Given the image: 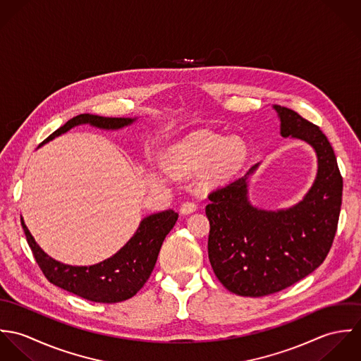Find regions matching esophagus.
I'll list each match as a JSON object with an SVG mask.
<instances>
[{
  "label": "esophagus",
  "mask_w": 361,
  "mask_h": 361,
  "mask_svg": "<svg viewBox=\"0 0 361 361\" xmlns=\"http://www.w3.org/2000/svg\"><path fill=\"white\" fill-rule=\"evenodd\" d=\"M196 209H197V206H196L193 202H186V203H183V204L180 206V214L189 215V214L195 212Z\"/></svg>",
  "instance_id": "1"
}]
</instances>
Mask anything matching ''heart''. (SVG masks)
<instances>
[{
  "instance_id": "heart-1",
  "label": "heart",
  "mask_w": 361,
  "mask_h": 361,
  "mask_svg": "<svg viewBox=\"0 0 361 361\" xmlns=\"http://www.w3.org/2000/svg\"><path fill=\"white\" fill-rule=\"evenodd\" d=\"M246 154L245 143L236 137L203 133L172 146L164 155V162L176 176H192L207 167L204 182L216 186L236 175Z\"/></svg>"
}]
</instances>
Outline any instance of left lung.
<instances>
[{
	"mask_svg": "<svg viewBox=\"0 0 361 361\" xmlns=\"http://www.w3.org/2000/svg\"><path fill=\"white\" fill-rule=\"evenodd\" d=\"M282 137L303 140L317 157V175L303 199L288 208L265 209L249 197L245 176L208 199V258L219 282L239 296L259 298L303 279L326 257L338 226L343 180L326 136L298 112L272 105Z\"/></svg>",
	"mask_w": 361,
	"mask_h": 361,
	"instance_id": "1",
	"label": "left lung"
}]
</instances>
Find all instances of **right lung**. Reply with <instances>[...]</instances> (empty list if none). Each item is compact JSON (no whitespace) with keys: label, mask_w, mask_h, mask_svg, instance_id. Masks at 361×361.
<instances>
[{"label":"right lung","mask_w":361,"mask_h":361,"mask_svg":"<svg viewBox=\"0 0 361 361\" xmlns=\"http://www.w3.org/2000/svg\"><path fill=\"white\" fill-rule=\"evenodd\" d=\"M136 121L137 118H105L80 114L56 129L39 147L80 125H90L103 130H119ZM176 219L178 214L173 209L145 216L123 247L94 265H69L54 259L36 243L23 218H20V222L33 256L52 285L90 302L118 303L133 298L145 286L154 269L162 242Z\"/></svg>","instance_id":"add662e5"}]
</instances>
